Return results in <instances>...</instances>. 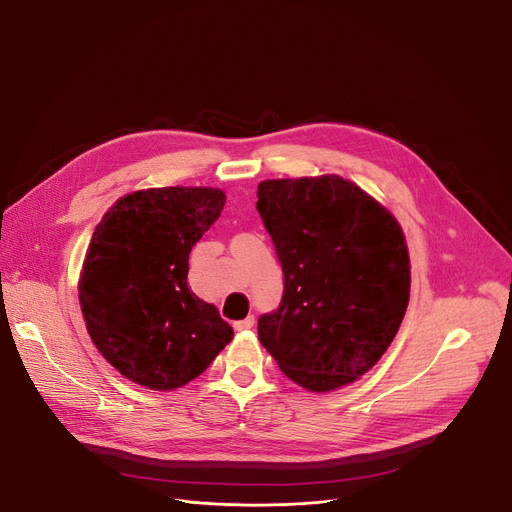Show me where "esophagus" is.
Masks as SVG:
<instances>
[{
	"label": "esophagus",
	"instance_id": "1",
	"mask_svg": "<svg viewBox=\"0 0 512 512\" xmlns=\"http://www.w3.org/2000/svg\"><path fill=\"white\" fill-rule=\"evenodd\" d=\"M255 325V315H249L247 319H243V321H236L234 323V329L236 331H247V329H251Z\"/></svg>",
	"mask_w": 512,
	"mask_h": 512
}]
</instances>
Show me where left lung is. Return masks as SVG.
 Returning <instances> with one entry per match:
<instances>
[{
  "mask_svg": "<svg viewBox=\"0 0 512 512\" xmlns=\"http://www.w3.org/2000/svg\"><path fill=\"white\" fill-rule=\"evenodd\" d=\"M257 197L284 271L282 302L259 317V342L306 391L346 387L381 360L410 302L403 230L337 175L261 181Z\"/></svg>",
  "mask_w": 512,
  "mask_h": 512,
  "instance_id": "left-lung-1",
  "label": "left lung"
}]
</instances>
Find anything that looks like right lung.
I'll use <instances>...</instances> for the list:
<instances>
[{
	"instance_id": "right-lung-1",
	"label": "right lung",
	"mask_w": 512,
	"mask_h": 512,
	"mask_svg": "<svg viewBox=\"0 0 512 512\" xmlns=\"http://www.w3.org/2000/svg\"><path fill=\"white\" fill-rule=\"evenodd\" d=\"M224 201L212 187L144 189L117 199L98 222L78 296L96 350L125 379L179 389L232 339L216 306L187 286L189 253Z\"/></svg>"
}]
</instances>
